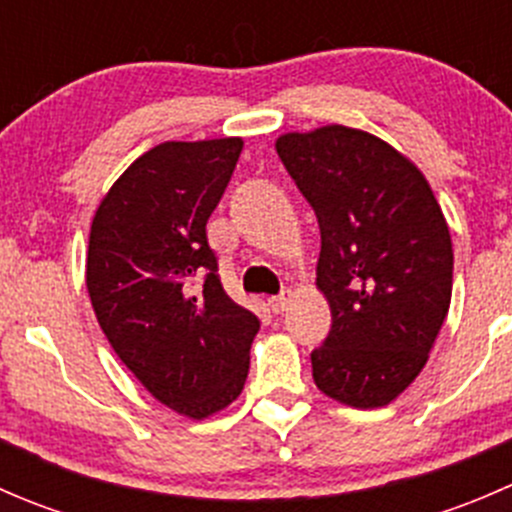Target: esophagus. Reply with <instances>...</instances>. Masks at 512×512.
I'll return each instance as SVG.
<instances>
[{"instance_id":"1","label":"esophagus","mask_w":512,"mask_h":512,"mask_svg":"<svg viewBox=\"0 0 512 512\" xmlns=\"http://www.w3.org/2000/svg\"><path fill=\"white\" fill-rule=\"evenodd\" d=\"M292 299H294L292 292H289V289H287V292H282L280 297H270V299H267V304H270L272 312L282 314V312H287L289 307H292Z\"/></svg>"}]
</instances>
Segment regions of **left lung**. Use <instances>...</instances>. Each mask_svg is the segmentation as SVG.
<instances>
[{"label":"left lung","instance_id":"obj_1","mask_svg":"<svg viewBox=\"0 0 512 512\" xmlns=\"http://www.w3.org/2000/svg\"><path fill=\"white\" fill-rule=\"evenodd\" d=\"M277 156L317 215V289L332 329L312 352L329 399L379 409L426 366L453 289V245L426 175L374 133L329 126L282 133Z\"/></svg>","mask_w":512,"mask_h":512}]
</instances>
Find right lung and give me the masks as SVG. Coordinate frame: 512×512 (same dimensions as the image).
I'll list each match as a JSON object with an SVG mask.
<instances>
[{"mask_svg": "<svg viewBox=\"0 0 512 512\" xmlns=\"http://www.w3.org/2000/svg\"><path fill=\"white\" fill-rule=\"evenodd\" d=\"M242 138L165 141L98 203L86 287L118 359L175 414L203 421L240 396L260 322L227 297L205 225Z\"/></svg>", "mask_w": 512, "mask_h": 512, "instance_id": "right-lung-1", "label": "right lung"}]
</instances>
